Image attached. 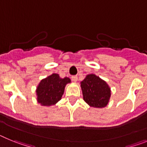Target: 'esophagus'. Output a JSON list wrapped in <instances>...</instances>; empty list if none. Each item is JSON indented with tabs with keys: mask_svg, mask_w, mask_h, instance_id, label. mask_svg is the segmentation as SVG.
Masks as SVG:
<instances>
[{
	"mask_svg": "<svg viewBox=\"0 0 147 147\" xmlns=\"http://www.w3.org/2000/svg\"><path fill=\"white\" fill-rule=\"evenodd\" d=\"M72 81H74V82H76L78 81V76L77 75H72Z\"/></svg>",
	"mask_w": 147,
	"mask_h": 147,
	"instance_id": "obj_1",
	"label": "esophagus"
}]
</instances>
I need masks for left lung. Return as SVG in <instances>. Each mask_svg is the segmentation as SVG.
<instances>
[{"instance_id":"obj_1","label":"left lung","mask_w":147,"mask_h":147,"mask_svg":"<svg viewBox=\"0 0 147 147\" xmlns=\"http://www.w3.org/2000/svg\"><path fill=\"white\" fill-rule=\"evenodd\" d=\"M84 100L92 107L102 108L107 105L110 98V89L107 83L95 75H88L81 81Z\"/></svg>"}]
</instances>
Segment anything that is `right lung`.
<instances>
[{"instance_id": "obj_1", "label": "right lung", "mask_w": 147, "mask_h": 147, "mask_svg": "<svg viewBox=\"0 0 147 147\" xmlns=\"http://www.w3.org/2000/svg\"><path fill=\"white\" fill-rule=\"evenodd\" d=\"M70 83L67 77L61 78L58 74H52L40 81L37 88L38 101L43 106L54 105L61 100L66 84Z\"/></svg>"}]
</instances>
